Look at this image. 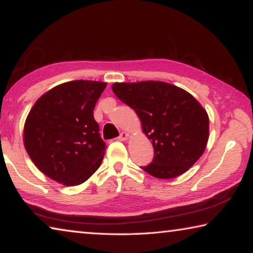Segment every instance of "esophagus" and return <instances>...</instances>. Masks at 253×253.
<instances>
[{"instance_id":"obj_1","label":"esophagus","mask_w":253,"mask_h":253,"mask_svg":"<svg viewBox=\"0 0 253 253\" xmlns=\"http://www.w3.org/2000/svg\"><path fill=\"white\" fill-rule=\"evenodd\" d=\"M129 137H130V135L128 134V132H126V131H123V132H121V135H119L118 139H119V140H122V142H125V140H128V139H129Z\"/></svg>"}]
</instances>
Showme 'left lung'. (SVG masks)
<instances>
[{
  "mask_svg": "<svg viewBox=\"0 0 253 253\" xmlns=\"http://www.w3.org/2000/svg\"><path fill=\"white\" fill-rule=\"evenodd\" d=\"M111 89L135 110L152 140L154 158L142 168L152 176L174 178L202 156L209 139V116L184 89L163 81L115 83Z\"/></svg>",
  "mask_w": 253,
  "mask_h": 253,
  "instance_id": "obj_1",
  "label": "left lung"
}]
</instances>
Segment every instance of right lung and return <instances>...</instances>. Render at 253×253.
<instances>
[{
  "label": "right lung",
  "mask_w": 253,
  "mask_h": 253,
  "mask_svg": "<svg viewBox=\"0 0 253 253\" xmlns=\"http://www.w3.org/2000/svg\"><path fill=\"white\" fill-rule=\"evenodd\" d=\"M106 83L75 80L55 85L30 110L23 140L42 173L66 186L84 183L99 169L106 145L93 108Z\"/></svg>",
  "instance_id": "obj_1"
}]
</instances>
